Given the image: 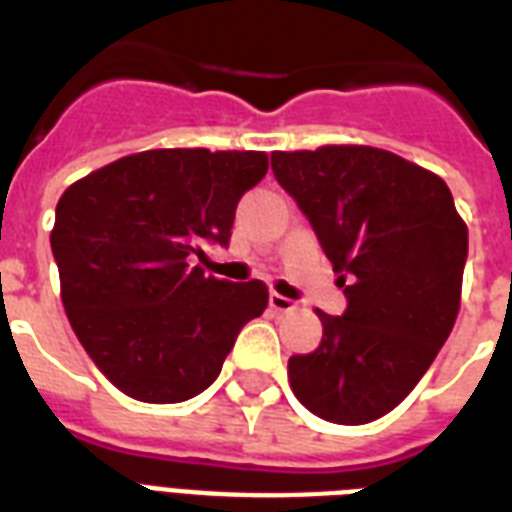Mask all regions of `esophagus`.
<instances>
[{"mask_svg":"<svg viewBox=\"0 0 512 512\" xmlns=\"http://www.w3.org/2000/svg\"><path fill=\"white\" fill-rule=\"evenodd\" d=\"M268 303H271L273 311H279V313L295 311V300H289V297L279 295V292H271V297H268Z\"/></svg>","mask_w":512,"mask_h":512,"instance_id":"esophagus-1","label":"esophagus"}]
</instances>
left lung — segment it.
<instances>
[{
	"mask_svg": "<svg viewBox=\"0 0 512 512\" xmlns=\"http://www.w3.org/2000/svg\"><path fill=\"white\" fill-rule=\"evenodd\" d=\"M271 167L348 300L342 316L319 311L321 345L289 358V385L321 420H377L412 393L452 332L468 225L441 177L382 148L273 151Z\"/></svg>",
	"mask_w": 512,
	"mask_h": 512,
	"instance_id": "1",
	"label": "left lung"
}]
</instances>
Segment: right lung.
Instances as JSON below:
<instances>
[{
	"mask_svg": "<svg viewBox=\"0 0 512 512\" xmlns=\"http://www.w3.org/2000/svg\"><path fill=\"white\" fill-rule=\"evenodd\" d=\"M268 172L263 151L156 148L68 185L50 233L60 297L100 372L130 398L177 404L217 380L263 281L191 268L201 244L228 247L236 204Z\"/></svg>",
	"mask_w": 512,
	"mask_h": 512,
	"instance_id": "add662e5",
	"label": "right lung"
}]
</instances>
